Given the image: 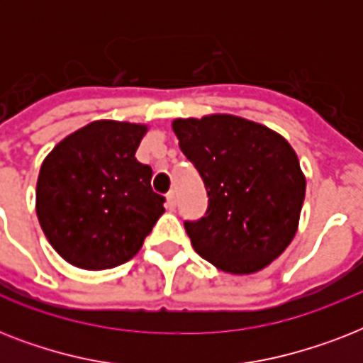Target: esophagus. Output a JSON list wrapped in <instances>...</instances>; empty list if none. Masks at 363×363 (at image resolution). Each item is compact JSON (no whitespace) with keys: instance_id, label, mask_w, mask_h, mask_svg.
<instances>
[{"instance_id":"esophagus-1","label":"esophagus","mask_w":363,"mask_h":363,"mask_svg":"<svg viewBox=\"0 0 363 363\" xmlns=\"http://www.w3.org/2000/svg\"><path fill=\"white\" fill-rule=\"evenodd\" d=\"M177 205V198H175V192H169L167 194V209H175Z\"/></svg>"}]
</instances>
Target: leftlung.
Here are the masks:
<instances>
[{
    "label": "left lung",
    "instance_id": "left-lung-1",
    "mask_svg": "<svg viewBox=\"0 0 363 363\" xmlns=\"http://www.w3.org/2000/svg\"><path fill=\"white\" fill-rule=\"evenodd\" d=\"M173 131L209 196L205 216L184 222L194 250L233 275L264 269L298 232L305 175L296 150L267 125L233 115L177 118Z\"/></svg>",
    "mask_w": 363,
    "mask_h": 363
}]
</instances>
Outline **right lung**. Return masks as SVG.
Here are the masks:
<instances>
[{"label": "right lung", "instance_id": "obj_1", "mask_svg": "<svg viewBox=\"0 0 363 363\" xmlns=\"http://www.w3.org/2000/svg\"><path fill=\"white\" fill-rule=\"evenodd\" d=\"M145 124L90 122L43 160L35 211L56 252L75 267L111 269L139 252L164 215L152 169L137 162Z\"/></svg>", "mask_w": 363, "mask_h": 363}]
</instances>
